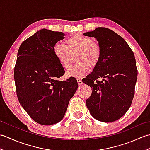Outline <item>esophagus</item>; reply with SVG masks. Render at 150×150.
Masks as SVG:
<instances>
[{
	"mask_svg": "<svg viewBox=\"0 0 150 150\" xmlns=\"http://www.w3.org/2000/svg\"><path fill=\"white\" fill-rule=\"evenodd\" d=\"M77 82H78V84L79 86H81V85H82V84H83V82H82V81L81 80V79H77Z\"/></svg>",
	"mask_w": 150,
	"mask_h": 150,
	"instance_id": "esophagus-1",
	"label": "esophagus"
}]
</instances>
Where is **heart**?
<instances>
[{
    "label": "heart",
    "instance_id": "b5f03b06",
    "mask_svg": "<svg viewBox=\"0 0 150 150\" xmlns=\"http://www.w3.org/2000/svg\"><path fill=\"white\" fill-rule=\"evenodd\" d=\"M54 55L63 68L68 69L72 56L77 62L66 72L67 77L81 78L88 73L89 67L94 68L99 63L102 51L99 44L90 37L75 34L66 40V45L57 43L54 46Z\"/></svg>",
    "mask_w": 150,
    "mask_h": 150
}]
</instances>
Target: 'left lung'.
<instances>
[{
	"label": "left lung",
	"instance_id": "obj_1",
	"mask_svg": "<svg viewBox=\"0 0 150 150\" xmlns=\"http://www.w3.org/2000/svg\"><path fill=\"white\" fill-rule=\"evenodd\" d=\"M84 35L95 37L102 51L101 59L82 82L92 93L86 100L95 119L114 122L131 106L135 94L137 68L133 51L122 37L106 28H97Z\"/></svg>",
	"mask_w": 150,
	"mask_h": 150
}]
</instances>
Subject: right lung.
Returning a JSON list of instances; mask_svg holds the SVG:
<instances>
[{"mask_svg":"<svg viewBox=\"0 0 150 150\" xmlns=\"http://www.w3.org/2000/svg\"><path fill=\"white\" fill-rule=\"evenodd\" d=\"M64 33L42 29L19 47L14 69L19 103L30 117L42 125L61 120L78 88L77 80L58 81L64 69L54 55V46Z\"/></svg>","mask_w":150,"mask_h":150,"instance_id":"1","label":"right lung"}]
</instances>
